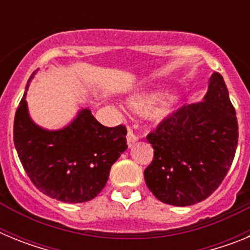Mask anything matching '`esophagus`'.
<instances>
[{"mask_svg": "<svg viewBox=\"0 0 250 250\" xmlns=\"http://www.w3.org/2000/svg\"><path fill=\"white\" fill-rule=\"evenodd\" d=\"M138 135H135L134 134V131L132 130H129L127 131V135H126V141H127V145H129V147H131L132 145L135 144L136 141H138Z\"/></svg>", "mask_w": 250, "mask_h": 250, "instance_id": "esophagus-1", "label": "esophagus"}]
</instances>
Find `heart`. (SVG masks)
Instances as JSON below:
<instances>
[{
    "label": "heart",
    "instance_id": "obj_1",
    "mask_svg": "<svg viewBox=\"0 0 250 250\" xmlns=\"http://www.w3.org/2000/svg\"><path fill=\"white\" fill-rule=\"evenodd\" d=\"M169 98V94L164 90H151V91L143 92V94L134 95L127 100V105L131 107L134 111L138 112H147L154 107V106L159 105L156 109L155 115L164 118L167 116L171 111L173 107V100Z\"/></svg>",
    "mask_w": 250,
    "mask_h": 250
}]
</instances>
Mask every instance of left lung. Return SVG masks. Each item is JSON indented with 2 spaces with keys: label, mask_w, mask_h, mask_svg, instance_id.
Segmentation results:
<instances>
[{
  "label": "left lung",
  "mask_w": 250,
  "mask_h": 250,
  "mask_svg": "<svg viewBox=\"0 0 250 250\" xmlns=\"http://www.w3.org/2000/svg\"><path fill=\"white\" fill-rule=\"evenodd\" d=\"M200 103L183 106L146 136L154 159L149 190L165 204L189 207L222 184L238 145V121L224 79L213 72Z\"/></svg>",
  "instance_id": "left-lung-1"
}]
</instances>
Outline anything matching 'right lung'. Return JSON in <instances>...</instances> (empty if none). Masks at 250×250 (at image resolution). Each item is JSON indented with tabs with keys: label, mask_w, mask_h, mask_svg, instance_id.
<instances>
[{
	"label": "right lung",
	"mask_w": 250,
	"mask_h": 250,
	"mask_svg": "<svg viewBox=\"0 0 250 250\" xmlns=\"http://www.w3.org/2000/svg\"><path fill=\"white\" fill-rule=\"evenodd\" d=\"M39 68L31 75L17 107L13 141L21 164L35 187L63 203L94 199L109 179L110 169L126 145V127L104 126L89 107L79 110L59 130L37 125L28 112L26 94Z\"/></svg>",
	"instance_id": "obj_1"
}]
</instances>
